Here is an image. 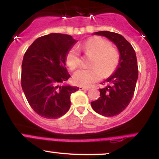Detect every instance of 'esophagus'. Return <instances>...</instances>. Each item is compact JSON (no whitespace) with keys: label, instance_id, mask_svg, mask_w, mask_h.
Segmentation results:
<instances>
[{"label":"esophagus","instance_id":"1","mask_svg":"<svg viewBox=\"0 0 159 159\" xmlns=\"http://www.w3.org/2000/svg\"><path fill=\"white\" fill-rule=\"evenodd\" d=\"M89 87H79V90H88Z\"/></svg>","mask_w":159,"mask_h":159}]
</instances>
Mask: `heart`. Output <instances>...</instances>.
<instances>
[{
	"label": "heart",
	"instance_id": "obj_1",
	"mask_svg": "<svg viewBox=\"0 0 159 159\" xmlns=\"http://www.w3.org/2000/svg\"><path fill=\"white\" fill-rule=\"evenodd\" d=\"M72 47L67 52L65 61L71 70H75L81 65L79 51L85 54L93 55L90 62V69H81L73 75L75 84L90 87L105 76L111 75L117 68L120 63V53L107 40L100 36L89 38L82 44Z\"/></svg>",
	"mask_w": 159,
	"mask_h": 159
}]
</instances>
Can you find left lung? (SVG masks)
I'll return each instance as SVG.
<instances>
[{
    "label": "left lung",
    "instance_id": "1",
    "mask_svg": "<svg viewBox=\"0 0 159 159\" xmlns=\"http://www.w3.org/2000/svg\"><path fill=\"white\" fill-rule=\"evenodd\" d=\"M94 34L104 36L112 41L120 54L116 72L105 81L107 87L99 89L100 97L91 102L96 113L105 116H114L125 110L134 95L138 77L136 54L132 45L119 34L104 30Z\"/></svg>",
    "mask_w": 159,
    "mask_h": 159
}]
</instances>
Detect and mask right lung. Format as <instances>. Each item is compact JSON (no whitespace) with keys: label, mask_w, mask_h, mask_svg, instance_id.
Segmentation results:
<instances>
[{"label":"right lung","mask_w":159,"mask_h":159,"mask_svg":"<svg viewBox=\"0 0 159 159\" xmlns=\"http://www.w3.org/2000/svg\"><path fill=\"white\" fill-rule=\"evenodd\" d=\"M76 41L71 36L50 34L37 38L24 55L21 84L29 105L37 114L57 119L70 107L77 87L60 86L70 78L65 58Z\"/></svg>","instance_id":"obj_1"}]
</instances>
